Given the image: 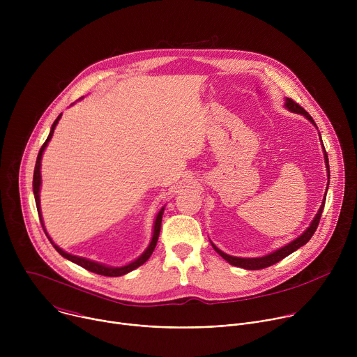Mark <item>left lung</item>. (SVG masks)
<instances>
[{"instance_id": "8db88e82", "label": "left lung", "mask_w": 357, "mask_h": 357, "mask_svg": "<svg viewBox=\"0 0 357 357\" xmlns=\"http://www.w3.org/2000/svg\"><path fill=\"white\" fill-rule=\"evenodd\" d=\"M284 106H285V109H287L288 112H292V113H296V114H302L305 119L310 120V121L317 127L314 119H312L307 112H305L298 103H295L294 100H291V98L287 97ZM317 128H318V127H317ZM319 138H321V134H319ZM321 141H322V138H321ZM322 145H324V144H322ZM322 149H324V158H325L328 179H329V178H331V172H329L328 154H326V151H325V146H322ZM328 185H329V181H328ZM326 192H328V186H326ZM326 192H325V196H324V200H322V205H321L318 213L315 215L314 220H312L311 225L307 227V230H305L301 236H298L295 240H292L291 243L285 244L284 247L268 252L267 256L254 257V259H243V257L229 256V254L223 252L220 248H218V247L211 241V243H212V247L218 251L219 256H222V257H223L229 264H231V266H236V267H240V268H244V270H263V268H267V267H270V266H273V264L281 261L282 259H285L287 256H289L291 252H294L295 250H298L299 247L305 245V244H307V243L311 240V237L314 236V233H315V230H317V227H318V225H319V219H321V216H322V211H324V206H325V199H326Z\"/></svg>"}]
</instances>
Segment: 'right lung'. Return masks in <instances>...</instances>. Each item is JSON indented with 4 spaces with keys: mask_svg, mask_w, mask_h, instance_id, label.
I'll use <instances>...</instances> for the list:
<instances>
[{
    "mask_svg": "<svg viewBox=\"0 0 357 357\" xmlns=\"http://www.w3.org/2000/svg\"><path fill=\"white\" fill-rule=\"evenodd\" d=\"M82 98H83V97H82ZM82 98H80V100H82ZM73 105H75V103H73ZM73 105H70V106H73ZM61 117H62V114H59V116H58V119L54 121L52 127H50V132H49V135H47L46 141L43 142L42 148L39 149V154H38L36 164H35V171H33V183H32V186H33V196H35V203H36V209H38L39 220H40V225H42V227H43V230H45V234L47 236L49 241L52 243V245L55 247V250L61 254L62 257H65L66 260H69V261H72V263H75V264H77V266H80V267H83V268H86V270L91 271V273H96V274H100V275H106V277H120V275L128 274L130 271H132V270L138 268L139 266H142V264H144V263L151 257L152 251H154V248H155V245H157V241H158V237H160V231H161V222H162V215H164L165 206H162V208L160 209V212L157 213V218H155V222H154V230H152V237H151V241H149L148 247L144 250V252L141 254V256H139L138 259H135L134 261H131V263H128V264H126V266H121V267H112V266L101 264V263H97V261H93V260H89V259H84V257L73 256V254L66 252V251H65V250H62L58 244H55V243L52 241V238L49 237V234H47V231H46V229H45V225H43L42 212H40V199H39V192H40V185H42V178H40V161H42L43 151H45V148L47 146V144H49L50 138H52L54 131H55V128H56V126H58V123H59Z\"/></svg>",
    "mask_w": 357,
    "mask_h": 357,
    "instance_id": "add662e5",
    "label": "right lung"
}]
</instances>
